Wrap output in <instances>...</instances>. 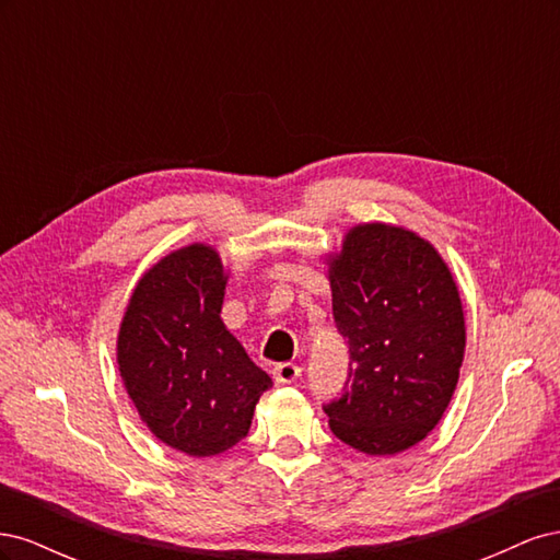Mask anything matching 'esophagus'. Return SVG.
<instances>
[{"label":"esophagus","mask_w":560,"mask_h":560,"mask_svg":"<svg viewBox=\"0 0 560 560\" xmlns=\"http://www.w3.org/2000/svg\"><path fill=\"white\" fill-rule=\"evenodd\" d=\"M299 376H301V369H299L296 364H290V362L278 364V366L273 369V378H276V383H280V385H290V383H294Z\"/></svg>","instance_id":"obj_1"}]
</instances>
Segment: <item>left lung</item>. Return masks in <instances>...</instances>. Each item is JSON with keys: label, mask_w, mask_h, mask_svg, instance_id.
<instances>
[{"label": "left lung", "mask_w": 560, "mask_h": 560, "mask_svg": "<svg viewBox=\"0 0 560 560\" xmlns=\"http://www.w3.org/2000/svg\"><path fill=\"white\" fill-rule=\"evenodd\" d=\"M336 329L348 338L331 432L366 455L416 446L442 420L465 358V315L446 261L418 233L352 226L329 257Z\"/></svg>", "instance_id": "obj_1"}]
</instances>
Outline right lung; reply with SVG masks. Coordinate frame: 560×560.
<instances>
[{"label": "right lung", "instance_id": "obj_1", "mask_svg": "<svg viewBox=\"0 0 560 560\" xmlns=\"http://www.w3.org/2000/svg\"><path fill=\"white\" fill-rule=\"evenodd\" d=\"M226 273L214 247L194 243L135 284L116 341L128 397L159 442L194 457L247 436L273 385L222 322Z\"/></svg>", "mask_w": 560, "mask_h": 560}]
</instances>
